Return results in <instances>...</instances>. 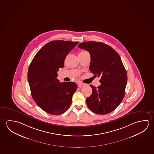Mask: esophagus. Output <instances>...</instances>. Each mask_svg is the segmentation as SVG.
<instances>
[{"mask_svg": "<svg viewBox=\"0 0 154 154\" xmlns=\"http://www.w3.org/2000/svg\"><path fill=\"white\" fill-rule=\"evenodd\" d=\"M85 85V84H84L83 83H79L78 84V86L79 88H82V87H83V86H84Z\"/></svg>", "mask_w": 154, "mask_h": 154, "instance_id": "obj_1", "label": "esophagus"}]
</instances>
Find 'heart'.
<instances>
[{
    "mask_svg": "<svg viewBox=\"0 0 154 154\" xmlns=\"http://www.w3.org/2000/svg\"><path fill=\"white\" fill-rule=\"evenodd\" d=\"M82 52H84V51H82Z\"/></svg>",
    "mask_w": 154,
    "mask_h": 154,
    "instance_id": "obj_1",
    "label": "heart"
}]
</instances>
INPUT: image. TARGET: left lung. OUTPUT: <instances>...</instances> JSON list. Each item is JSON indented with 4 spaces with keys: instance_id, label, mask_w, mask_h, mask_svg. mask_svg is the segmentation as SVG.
Masks as SVG:
<instances>
[{
    "instance_id": "left-lung-1",
    "label": "left lung",
    "mask_w": 154,
    "mask_h": 154,
    "mask_svg": "<svg viewBox=\"0 0 154 154\" xmlns=\"http://www.w3.org/2000/svg\"><path fill=\"white\" fill-rule=\"evenodd\" d=\"M78 47L88 51L91 72L101 78L100 85H90L92 93L86 99L87 105L95 113H109L121 103L125 93L127 75L121 58L114 49L102 42L88 41Z\"/></svg>"
}]
</instances>
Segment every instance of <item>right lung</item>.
<instances>
[{
    "instance_id": "right-lung-1",
    "label": "right lung",
    "mask_w": 154,
    "mask_h": 154,
    "mask_svg": "<svg viewBox=\"0 0 154 154\" xmlns=\"http://www.w3.org/2000/svg\"><path fill=\"white\" fill-rule=\"evenodd\" d=\"M79 42L52 41L36 53L28 71V83L34 100L52 115L64 113L70 107L77 85L60 83L57 72L63 68L66 56Z\"/></svg>"
}]
</instances>
